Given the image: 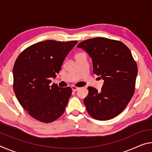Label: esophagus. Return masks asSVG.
<instances>
[{
	"label": "esophagus",
	"instance_id": "34e87169",
	"mask_svg": "<svg viewBox=\"0 0 152 152\" xmlns=\"http://www.w3.org/2000/svg\"><path fill=\"white\" fill-rule=\"evenodd\" d=\"M71 88H72V90L73 91H78V89H80L79 87H77V86H72L71 87Z\"/></svg>",
	"mask_w": 152,
	"mask_h": 152
}]
</instances>
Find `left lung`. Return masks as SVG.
Instances as JSON below:
<instances>
[{
	"instance_id": "1",
	"label": "left lung",
	"mask_w": 152,
	"mask_h": 152,
	"mask_svg": "<svg viewBox=\"0 0 152 152\" xmlns=\"http://www.w3.org/2000/svg\"><path fill=\"white\" fill-rule=\"evenodd\" d=\"M85 50L93 64V72L104 80L101 91L88 86L84 99L87 112L95 119L106 121L119 115L135 92L137 65L132 52L120 41L92 38L77 45Z\"/></svg>"
}]
</instances>
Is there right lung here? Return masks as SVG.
Returning <instances> with one entry per match:
<instances>
[{
  "label": "right lung",
  "mask_w": 152,
  "mask_h": 152,
  "mask_svg": "<svg viewBox=\"0 0 152 152\" xmlns=\"http://www.w3.org/2000/svg\"><path fill=\"white\" fill-rule=\"evenodd\" d=\"M78 41L46 40L25 49L13 67V89L18 101L33 118L43 123L58 119L72 94L70 87L50 85Z\"/></svg>",
  "instance_id": "1"
}]
</instances>
